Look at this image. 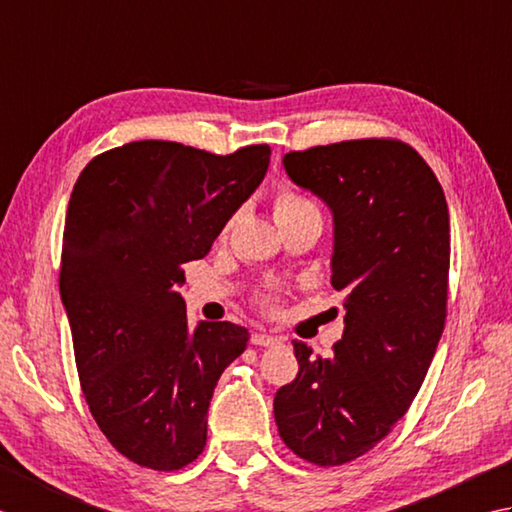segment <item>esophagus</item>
Segmentation results:
<instances>
[{
    "label": "esophagus",
    "mask_w": 512,
    "mask_h": 512,
    "mask_svg": "<svg viewBox=\"0 0 512 512\" xmlns=\"http://www.w3.org/2000/svg\"><path fill=\"white\" fill-rule=\"evenodd\" d=\"M283 342L276 336H269V333H254L252 336V344H256V347H278V344Z\"/></svg>",
    "instance_id": "esophagus-1"
}]
</instances>
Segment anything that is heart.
<instances>
[{"label":"heart","mask_w":512,"mask_h":512,"mask_svg":"<svg viewBox=\"0 0 512 512\" xmlns=\"http://www.w3.org/2000/svg\"><path fill=\"white\" fill-rule=\"evenodd\" d=\"M307 207H316V205L294 190H283L276 196L274 212L276 216H285V214H296V212L307 210Z\"/></svg>","instance_id":"b5f03b06"}]
</instances>
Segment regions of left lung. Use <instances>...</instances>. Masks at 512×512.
<instances>
[{
	"label": "left lung",
	"mask_w": 512,
	"mask_h": 512,
	"mask_svg": "<svg viewBox=\"0 0 512 512\" xmlns=\"http://www.w3.org/2000/svg\"><path fill=\"white\" fill-rule=\"evenodd\" d=\"M285 172L333 214L331 285L344 331L331 358L294 340L298 375L276 391L283 442L338 466L389 435L442 338L451 227L440 181L411 145L360 139L289 152Z\"/></svg>",
	"instance_id": "obj_1"
}]
</instances>
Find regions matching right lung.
Wrapping results in <instances>:
<instances>
[{"label":"right lung","instance_id":"1","mask_svg":"<svg viewBox=\"0 0 512 512\" xmlns=\"http://www.w3.org/2000/svg\"><path fill=\"white\" fill-rule=\"evenodd\" d=\"M269 154L132 141L95 156L70 194L59 291L81 389L103 435L139 466L179 471L203 453L214 387L249 333L192 329L176 289L263 183Z\"/></svg>","mask_w":512,"mask_h":512}]
</instances>
